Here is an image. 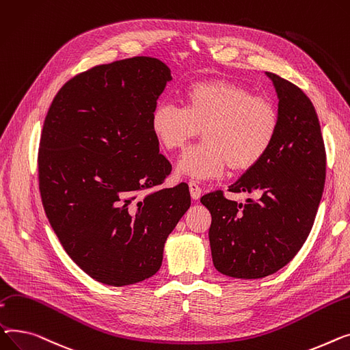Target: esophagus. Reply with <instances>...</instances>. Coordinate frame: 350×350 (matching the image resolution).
Here are the masks:
<instances>
[{"instance_id": "esophagus-1", "label": "esophagus", "mask_w": 350, "mask_h": 350, "mask_svg": "<svg viewBox=\"0 0 350 350\" xmlns=\"http://www.w3.org/2000/svg\"><path fill=\"white\" fill-rule=\"evenodd\" d=\"M189 192H191V196H192L193 200H198L200 198L202 189H200V187L198 185V182H195V180L189 182Z\"/></svg>"}]
</instances>
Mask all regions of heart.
I'll list each match as a JSON object with an SVG mask.
<instances>
[{
  "mask_svg": "<svg viewBox=\"0 0 350 350\" xmlns=\"http://www.w3.org/2000/svg\"><path fill=\"white\" fill-rule=\"evenodd\" d=\"M182 106L159 103L151 113V131L163 148L180 150L200 134L199 146L178 162V174L209 179L249 171L267 155L278 133L273 103L236 81H196L182 92Z\"/></svg>",
  "mask_w": 350,
  "mask_h": 350,
  "instance_id": "heart-1",
  "label": "heart"
}]
</instances>
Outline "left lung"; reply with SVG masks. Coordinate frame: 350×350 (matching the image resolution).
I'll return each mask as SVG.
<instances>
[{"label": "left lung", "instance_id": "1", "mask_svg": "<svg viewBox=\"0 0 350 350\" xmlns=\"http://www.w3.org/2000/svg\"><path fill=\"white\" fill-rule=\"evenodd\" d=\"M278 97V133L270 151L229 191L257 193L237 203L220 191L202 196L212 215L215 269L256 280L277 273L301 250L323 192L326 154L317 111L291 81L265 72Z\"/></svg>", "mask_w": 350, "mask_h": 350}]
</instances>
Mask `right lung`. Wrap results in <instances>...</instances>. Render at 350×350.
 <instances>
[{
    "label": "right lung",
    "mask_w": 350,
    "mask_h": 350,
    "mask_svg": "<svg viewBox=\"0 0 350 350\" xmlns=\"http://www.w3.org/2000/svg\"><path fill=\"white\" fill-rule=\"evenodd\" d=\"M172 80L159 59L135 56L94 66L55 96L39 142V191L69 257L98 282L122 286L152 277L163 245L191 206L187 183L161 185L151 113Z\"/></svg>",
    "instance_id": "obj_1"
}]
</instances>
